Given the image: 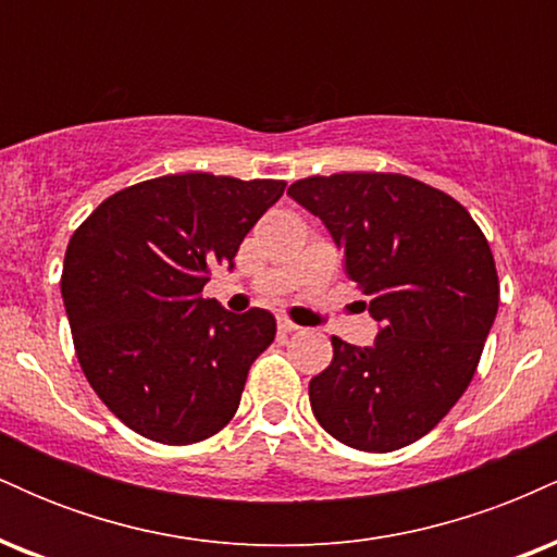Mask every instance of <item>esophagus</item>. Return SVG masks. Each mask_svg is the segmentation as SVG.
I'll return each mask as SVG.
<instances>
[{
    "label": "esophagus",
    "instance_id": "esophagus-1",
    "mask_svg": "<svg viewBox=\"0 0 557 557\" xmlns=\"http://www.w3.org/2000/svg\"><path fill=\"white\" fill-rule=\"evenodd\" d=\"M277 330H280V335H290V332H298L300 327H298V324H293L290 319L280 317V319H277Z\"/></svg>",
    "mask_w": 557,
    "mask_h": 557
}]
</instances>
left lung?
I'll return each instance as SVG.
<instances>
[{"label": "left lung", "mask_w": 557, "mask_h": 557, "mask_svg": "<svg viewBox=\"0 0 557 557\" xmlns=\"http://www.w3.org/2000/svg\"><path fill=\"white\" fill-rule=\"evenodd\" d=\"M287 196L324 222L380 322L363 348L332 337L311 411L356 450L417 443L466 393L495 322L487 238L456 198L393 172L306 177Z\"/></svg>", "instance_id": "1"}]
</instances>
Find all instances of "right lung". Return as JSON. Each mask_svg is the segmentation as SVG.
<instances>
[{
    "instance_id": "obj_1",
    "label": "right lung",
    "mask_w": 557,
    "mask_h": 557,
    "mask_svg": "<svg viewBox=\"0 0 557 557\" xmlns=\"http://www.w3.org/2000/svg\"><path fill=\"white\" fill-rule=\"evenodd\" d=\"M283 190V181L162 175L117 190L73 233L60 287L75 354L133 432L190 445L235 417L277 324L264 309L233 314L201 290L212 267L233 270Z\"/></svg>"
}]
</instances>
